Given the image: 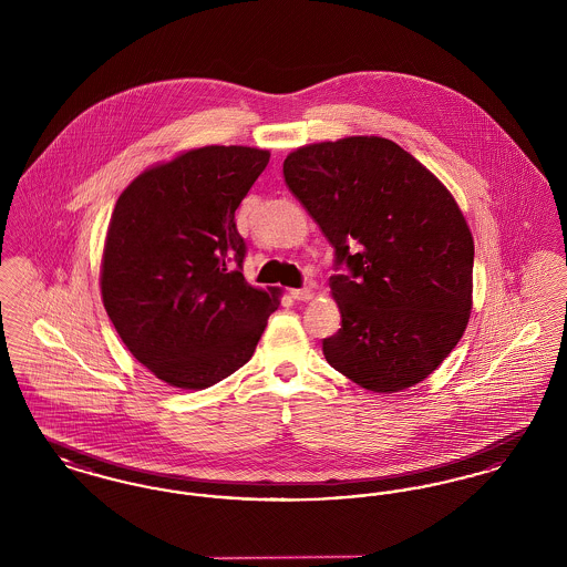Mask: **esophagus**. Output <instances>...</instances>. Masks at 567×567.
I'll list each match as a JSON object with an SVG mask.
<instances>
[{
    "instance_id": "34e87169",
    "label": "esophagus",
    "mask_w": 567,
    "mask_h": 567,
    "mask_svg": "<svg viewBox=\"0 0 567 567\" xmlns=\"http://www.w3.org/2000/svg\"><path fill=\"white\" fill-rule=\"evenodd\" d=\"M291 297L297 301H308L315 297V291L310 287H303V289H291Z\"/></svg>"
}]
</instances>
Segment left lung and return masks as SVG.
Masks as SVG:
<instances>
[{"label": "left lung", "mask_w": 567, "mask_h": 567, "mask_svg": "<svg viewBox=\"0 0 567 567\" xmlns=\"http://www.w3.org/2000/svg\"><path fill=\"white\" fill-rule=\"evenodd\" d=\"M289 190L336 248L329 278L342 327L327 363L374 393L425 380L472 310L474 238L455 197L402 146L351 135L287 155Z\"/></svg>", "instance_id": "obj_1"}]
</instances>
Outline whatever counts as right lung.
<instances>
[{
	"label": "right lung",
	"instance_id": "right-lung-1",
	"mask_svg": "<svg viewBox=\"0 0 567 567\" xmlns=\"http://www.w3.org/2000/svg\"><path fill=\"white\" fill-rule=\"evenodd\" d=\"M270 151L202 146L142 172L116 199L102 299L135 359L169 386L199 391L252 357L280 291L250 287L236 210ZM237 268L230 270V261Z\"/></svg>",
	"mask_w": 567,
	"mask_h": 567
}]
</instances>
